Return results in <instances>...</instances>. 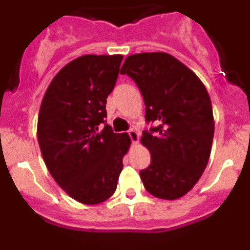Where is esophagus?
I'll return each instance as SVG.
<instances>
[{"label":"esophagus","instance_id":"1","mask_svg":"<svg viewBox=\"0 0 250 250\" xmlns=\"http://www.w3.org/2000/svg\"><path fill=\"white\" fill-rule=\"evenodd\" d=\"M127 134H129V136H130V139H131L132 143H134V144H138V143H139V132L136 131V130L131 129V130H129V132H127Z\"/></svg>","mask_w":250,"mask_h":250}]
</instances>
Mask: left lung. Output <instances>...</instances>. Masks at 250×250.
<instances>
[{"label":"left lung","mask_w":250,"mask_h":250,"mask_svg":"<svg viewBox=\"0 0 250 250\" xmlns=\"http://www.w3.org/2000/svg\"><path fill=\"white\" fill-rule=\"evenodd\" d=\"M120 74L140 89L145 120L158 124L141 136L151 155L149 167L140 171L143 184L159 199H179L198 183L210 156L214 118L209 94L190 68L167 52L130 55Z\"/></svg>","instance_id":"left-lung-1"}]
</instances>
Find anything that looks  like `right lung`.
<instances>
[{"label": "right lung", "instance_id": "obj_1", "mask_svg": "<svg viewBox=\"0 0 250 250\" xmlns=\"http://www.w3.org/2000/svg\"><path fill=\"white\" fill-rule=\"evenodd\" d=\"M123 55H83L63 66L43 95L37 140L55 182L83 204L115 193L131 140L101 124Z\"/></svg>", "mask_w": 250, "mask_h": 250}]
</instances>
